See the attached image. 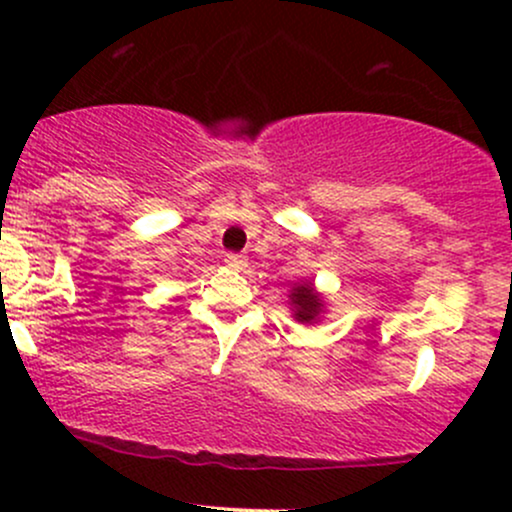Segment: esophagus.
<instances>
[{
    "instance_id": "1",
    "label": "esophagus",
    "mask_w": 512,
    "mask_h": 512,
    "mask_svg": "<svg viewBox=\"0 0 512 512\" xmlns=\"http://www.w3.org/2000/svg\"><path fill=\"white\" fill-rule=\"evenodd\" d=\"M226 264L231 269H243L245 264H248V260H245V255H238V252H228L226 255Z\"/></svg>"
}]
</instances>
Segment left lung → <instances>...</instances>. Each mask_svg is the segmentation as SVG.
<instances>
[{
    "label": "left lung",
    "mask_w": 512,
    "mask_h": 512,
    "mask_svg": "<svg viewBox=\"0 0 512 512\" xmlns=\"http://www.w3.org/2000/svg\"><path fill=\"white\" fill-rule=\"evenodd\" d=\"M289 301L293 305V317L298 322H305V325H313V322L320 320L322 308H325V301H322V296L313 289L310 281L293 286Z\"/></svg>",
    "instance_id": "obj_1"
}]
</instances>
